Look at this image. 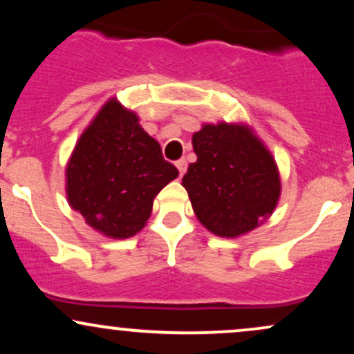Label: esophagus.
Returning <instances> with one entry per match:
<instances>
[{
    "label": "esophagus",
    "mask_w": 354,
    "mask_h": 354,
    "mask_svg": "<svg viewBox=\"0 0 354 354\" xmlns=\"http://www.w3.org/2000/svg\"><path fill=\"white\" fill-rule=\"evenodd\" d=\"M174 165H176L178 171H180V176H183V174L186 173V169H188V163H186V160H178Z\"/></svg>",
    "instance_id": "obj_1"
}]
</instances>
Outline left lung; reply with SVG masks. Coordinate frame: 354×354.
<instances>
[{
    "label": "left lung",
    "mask_w": 354,
    "mask_h": 354,
    "mask_svg": "<svg viewBox=\"0 0 354 354\" xmlns=\"http://www.w3.org/2000/svg\"><path fill=\"white\" fill-rule=\"evenodd\" d=\"M193 149L198 160L183 186L211 233L239 236L273 213L281 193L278 168L246 126L205 124L193 135Z\"/></svg>",
    "instance_id": "left-lung-1"
}]
</instances>
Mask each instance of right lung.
<instances>
[{"instance_id":"obj_1","label":"right lung","mask_w":354,"mask_h":354,"mask_svg":"<svg viewBox=\"0 0 354 354\" xmlns=\"http://www.w3.org/2000/svg\"><path fill=\"white\" fill-rule=\"evenodd\" d=\"M178 176L138 116L108 101L80 138L66 168L71 208L91 228L124 239L151 214L153 200Z\"/></svg>"}]
</instances>
